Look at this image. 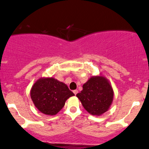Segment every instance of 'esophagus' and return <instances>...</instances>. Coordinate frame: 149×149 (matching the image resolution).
<instances>
[{
  "instance_id": "34e87169",
  "label": "esophagus",
  "mask_w": 149,
  "mask_h": 149,
  "mask_svg": "<svg viewBox=\"0 0 149 149\" xmlns=\"http://www.w3.org/2000/svg\"><path fill=\"white\" fill-rule=\"evenodd\" d=\"M73 93H74V95H76L78 93V90H73Z\"/></svg>"
}]
</instances>
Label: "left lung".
<instances>
[{"mask_svg": "<svg viewBox=\"0 0 149 149\" xmlns=\"http://www.w3.org/2000/svg\"><path fill=\"white\" fill-rule=\"evenodd\" d=\"M89 113L101 116L109 110L113 100V90L105 77L92 76L83 85V90L76 95Z\"/></svg>", "mask_w": 149, "mask_h": 149, "instance_id": "1", "label": "left lung"}]
</instances>
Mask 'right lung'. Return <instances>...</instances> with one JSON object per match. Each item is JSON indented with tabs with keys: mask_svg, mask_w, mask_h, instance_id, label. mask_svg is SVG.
<instances>
[{
	"mask_svg": "<svg viewBox=\"0 0 149 149\" xmlns=\"http://www.w3.org/2000/svg\"><path fill=\"white\" fill-rule=\"evenodd\" d=\"M73 95L67 85L54 78H40L31 90V98L35 107L49 116L56 115Z\"/></svg>",
	"mask_w": 149,
	"mask_h": 149,
	"instance_id": "obj_1",
	"label": "right lung"
}]
</instances>
